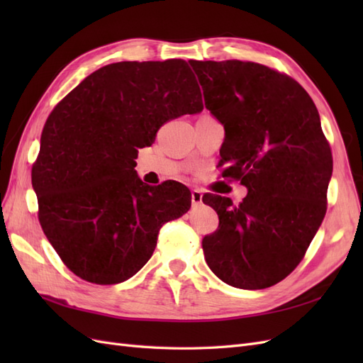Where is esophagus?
Masks as SVG:
<instances>
[{
	"instance_id": "1",
	"label": "esophagus",
	"mask_w": 363,
	"mask_h": 363,
	"mask_svg": "<svg viewBox=\"0 0 363 363\" xmlns=\"http://www.w3.org/2000/svg\"><path fill=\"white\" fill-rule=\"evenodd\" d=\"M191 200L194 206H199L203 203V192L200 189H192L191 192Z\"/></svg>"
}]
</instances>
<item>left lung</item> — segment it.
I'll return each instance as SVG.
<instances>
[{
	"label": "left lung",
	"instance_id": "left-lung-1",
	"mask_svg": "<svg viewBox=\"0 0 363 363\" xmlns=\"http://www.w3.org/2000/svg\"><path fill=\"white\" fill-rule=\"evenodd\" d=\"M189 63L225 130L218 167L248 189L238 206L203 195L219 218L203 238L206 262L230 286L269 288L298 267L327 211L333 159L320 113L298 82L265 65Z\"/></svg>",
	"mask_w": 363,
	"mask_h": 363
}]
</instances>
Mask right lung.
I'll list each match as a JSON object with an SVG mask.
<instances>
[{"label":"right lung","mask_w":363,"mask_h":363,"mask_svg":"<svg viewBox=\"0 0 363 363\" xmlns=\"http://www.w3.org/2000/svg\"><path fill=\"white\" fill-rule=\"evenodd\" d=\"M201 111L200 86L182 59L107 65L52 108L31 183L43 233L77 277L95 284L133 277L162 225L189 211L186 186L145 184L135 159L164 123Z\"/></svg>","instance_id":"obj_1"}]
</instances>
